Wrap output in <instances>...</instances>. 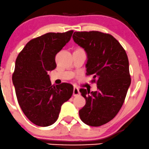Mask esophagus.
Here are the masks:
<instances>
[{"label": "esophagus", "mask_w": 149, "mask_h": 149, "mask_svg": "<svg viewBox=\"0 0 149 149\" xmlns=\"http://www.w3.org/2000/svg\"><path fill=\"white\" fill-rule=\"evenodd\" d=\"M80 94V91H79L78 87H74L73 88V96H77V95H79Z\"/></svg>", "instance_id": "esophagus-1"}]
</instances>
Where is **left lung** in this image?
Returning a JSON list of instances; mask_svg holds the SVG:
<instances>
[{
  "label": "left lung",
  "instance_id": "left-lung-1",
  "mask_svg": "<svg viewBox=\"0 0 149 149\" xmlns=\"http://www.w3.org/2000/svg\"><path fill=\"white\" fill-rule=\"evenodd\" d=\"M74 42L87 55V76H93L97 91L80 88L86 104L79 111L81 120L100 127L118 114L131 84L129 60L125 50L113 36L100 31H76Z\"/></svg>",
  "mask_w": 149,
  "mask_h": 149
}]
</instances>
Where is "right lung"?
<instances>
[{
    "instance_id": "add662e5",
    "label": "right lung",
    "mask_w": 149,
    "mask_h": 149,
    "mask_svg": "<svg viewBox=\"0 0 149 149\" xmlns=\"http://www.w3.org/2000/svg\"><path fill=\"white\" fill-rule=\"evenodd\" d=\"M73 32H50L33 38L16 60L12 81L18 104L28 119L39 127L53 125L62 104L73 94L71 84L53 86L47 74L56 67V55L70 40Z\"/></svg>"
}]
</instances>
